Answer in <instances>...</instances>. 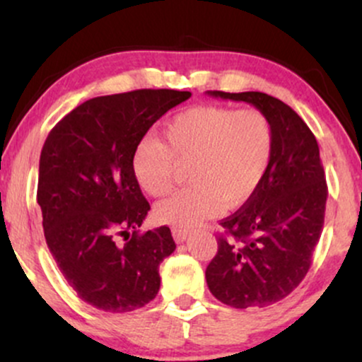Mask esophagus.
Wrapping results in <instances>:
<instances>
[{
  "label": "esophagus",
  "instance_id": "esophagus-1",
  "mask_svg": "<svg viewBox=\"0 0 362 362\" xmlns=\"http://www.w3.org/2000/svg\"><path fill=\"white\" fill-rule=\"evenodd\" d=\"M172 235H173V238H175V242H177V243L185 242V240L189 238V236H190L189 231H187V230H178V228H173V230H172Z\"/></svg>",
  "mask_w": 362,
  "mask_h": 362
}]
</instances>
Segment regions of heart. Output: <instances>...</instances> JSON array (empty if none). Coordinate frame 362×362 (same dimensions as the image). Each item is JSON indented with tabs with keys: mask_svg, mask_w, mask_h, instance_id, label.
I'll return each mask as SVG.
<instances>
[{
	"mask_svg": "<svg viewBox=\"0 0 362 362\" xmlns=\"http://www.w3.org/2000/svg\"><path fill=\"white\" fill-rule=\"evenodd\" d=\"M163 141L144 136L131 158L132 175L151 197H165L178 167L192 184L156 206L161 223L189 230L223 207L236 209L255 195L267 175L276 134L265 112L224 105H194L165 124Z\"/></svg>",
	"mask_w": 362,
	"mask_h": 362,
	"instance_id": "b5f03b06",
	"label": "heart"
}]
</instances>
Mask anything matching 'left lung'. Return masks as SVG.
I'll return each mask as SVG.
<instances>
[{
  "mask_svg": "<svg viewBox=\"0 0 362 362\" xmlns=\"http://www.w3.org/2000/svg\"><path fill=\"white\" fill-rule=\"evenodd\" d=\"M247 102L269 115L276 146L255 195L221 219L218 253L206 269L216 300L233 308H265L305 279L323 230L327 182L318 143L289 105L260 91H207Z\"/></svg>",
  "mask_w": 362,
  "mask_h": 362,
  "instance_id": "1",
  "label": "left lung"
}]
</instances>
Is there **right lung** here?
<instances>
[{
    "instance_id": "add662e5",
    "label": "right lung",
    "mask_w": 362,
    "mask_h": 362,
    "mask_svg": "<svg viewBox=\"0 0 362 362\" xmlns=\"http://www.w3.org/2000/svg\"><path fill=\"white\" fill-rule=\"evenodd\" d=\"M190 95L161 88L90 98L45 139L37 185L45 242L66 282L95 308L126 313L158 294V267L177 245L168 226L139 233L149 202L131 158L148 129Z\"/></svg>"
}]
</instances>
